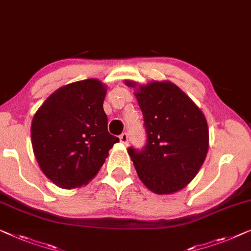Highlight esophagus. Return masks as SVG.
Masks as SVG:
<instances>
[{"label":"esophagus","instance_id":"34e87169","mask_svg":"<svg viewBox=\"0 0 251 251\" xmlns=\"http://www.w3.org/2000/svg\"><path fill=\"white\" fill-rule=\"evenodd\" d=\"M120 140H121V143L123 145H128V141H129V138H128V133H122L121 136H120Z\"/></svg>","mask_w":251,"mask_h":251}]
</instances>
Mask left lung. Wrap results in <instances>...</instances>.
<instances>
[{
    "label": "left lung",
    "mask_w": 251,
    "mask_h": 251,
    "mask_svg": "<svg viewBox=\"0 0 251 251\" xmlns=\"http://www.w3.org/2000/svg\"><path fill=\"white\" fill-rule=\"evenodd\" d=\"M144 115L147 144L143 151L129 148L138 176L157 195L186 188L197 176L209 146L204 113L186 93L169 80L146 85L125 80Z\"/></svg>",
    "instance_id": "8db88e82"
}]
</instances>
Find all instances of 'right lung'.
I'll list each match as a JSON object with an SVG mask.
<instances>
[{"label": "right lung", "instance_id": "add662e5", "mask_svg": "<svg viewBox=\"0 0 251 251\" xmlns=\"http://www.w3.org/2000/svg\"><path fill=\"white\" fill-rule=\"evenodd\" d=\"M106 85L86 79L47 97L31 122V145L42 172L57 187L75 189L93 180L119 138L107 131Z\"/></svg>", "mask_w": 251, "mask_h": 251}]
</instances>
